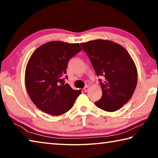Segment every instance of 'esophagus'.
I'll list each match as a JSON object with an SVG mask.
<instances>
[{
    "instance_id": "34e87169",
    "label": "esophagus",
    "mask_w": 158,
    "mask_h": 158,
    "mask_svg": "<svg viewBox=\"0 0 158 158\" xmlns=\"http://www.w3.org/2000/svg\"><path fill=\"white\" fill-rule=\"evenodd\" d=\"M89 89V86H88V85H85V86L84 88V92H87L88 90Z\"/></svg>"
}]
</instances>
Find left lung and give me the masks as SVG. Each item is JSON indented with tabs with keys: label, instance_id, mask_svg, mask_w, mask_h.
Returning <instances> with one entry per match:
<instances>
[{
	"label": "left lung",
	"instance_id": "8db88e82",
	"mask_svg": "<svg viewBox=\"0 0 158 158\" xmlns=\"http://www.w3.org/2000/svg\"><path fill=\"white\" fill-rule=\"evenodd\" d=\"M91 62L102 96L95 102L98 108L116 111L132 98L137 83V70L129 53L121 45L109 40H95L81 44Z\"/></svg>",
	"mask_w": 158,
	"mask_h": 158
}]
</instances>
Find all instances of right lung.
<instances>
[{"label": "right lung", "instance_id": "1", "mask_svg": "<svg viewBox=\"0 0 158 158\" xmlns=\"http://www.w3.org/2000/svg\"><path fill=\"white\" fill-rule=\"evenodd\" d=\"M81 51L79 43L52 41L35 51L27 63L25 85L29 97L38 109L59 116L73 107L81 94L64 84L69 60Z\"/></svg>", "mask_w": 158, "mask_h": 158}]
</instances>
